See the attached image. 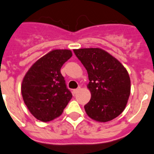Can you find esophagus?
Wrapping results in <instances>:
<instances>
[{"label":"esophagus","mask_w":154,"mask_h":154,"mask_svg":"<svg viewBox=\"0 0 154 154\" xmlns=\"http://www.w3.org/2000/svg\"><path fill=\"white\" fill-rule=\"evenodd\" d=\"M81 90V88H80V87H79L78 88H77V89H74V90H73V94H77V93H78L79 92V91Z\"/></svg>","instance_id":"1"}]
</instances>
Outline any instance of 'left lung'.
Segmentation results:
<instances>
[{"instance_id": "8db88e82", "label": "left lung", "mask_w": 154, "mask_h": 154, "mask_svg": "<svg viewBox=\"0 0 154 154\" xmlns=\"http://www.w3.org/2000/svg\"><path fill=\"white\" fill-rule=\"evenodd\" d=\"M86 68L91 94L85 109L91 119L99 122L114 119L123 112L130 95L128 71L117 59L100 48L73 49Z\"/></svg>"}]
</instances>
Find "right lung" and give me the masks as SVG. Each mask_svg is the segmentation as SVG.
<instances>
[{
    "mask_svg": "<svg viewBox=\"0 0 154 154\" xmlns=\"http://www.w3.org/2000/svg\"><path fill=\"white\" fill-rule=\"evenodd\" d=\"M72 55L69 49H53L25 73L21 94L31 114L38 120L45 122L61 116L72 98L60 73L63 63Z\"/></svg>",
    "mask_w": 154,
    "mask_h": 154,
    "instance_id": "right-lung-1",
    "label": "right lung"
}]
</instances>
